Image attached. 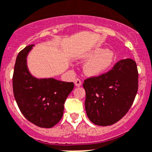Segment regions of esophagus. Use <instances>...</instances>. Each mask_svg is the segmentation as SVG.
<instances>
[{
	"instance_id": "obj_1",
	"label": "esophagus",
	"mask_w": 152,
	"mask_h": 152,
	"mask_svg": "<svg viewBox=\"0 0 152 152\" xmlns=\"http://www.w3.org/2000/svg\"><path fill=\"white\" fill-rule=\"evenodd\" d=\"M75 85L77 86V87H79V86H81V81L79 78L75 79Z\"/></svg>"
}]
</instances>
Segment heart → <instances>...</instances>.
<instances>
[{
	"label": "heart",
	"mask_w": 152,
	"mask_h": 152,
	"mask_svg": "<svg viewBox=\"0 0 152 152\" xmlns=\"http://www.w3.org/2000/svg\"><path fill=\"white\" fill-rule=\"evenodd\" d=\"M91 58L85 65L84 71L88 76L100 75L110 68L116 60V56L111 50L96 49L88 55Z\"/></svg>",
	"instance_id": "1"
}]
</instances>
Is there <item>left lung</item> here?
Returning a JSON list of instances; mask_svg holds the SVG:
<instances>
[{"instance_id":"obj_1","label":"left lung","mask_w":152,"mask_h":152,"mask_svg":"<svg viewBox=\"0 0 152 152\" xmlns=\"http://www.w3.org/2000/svg\"><path fill=\"white\" fill-rule=\"evenodd\" d=\"M85 110L91 122L110 126L130 110L138 88V71L132 59L118 61L110 71L84 81Z\"/></svg>"}]
</instances>
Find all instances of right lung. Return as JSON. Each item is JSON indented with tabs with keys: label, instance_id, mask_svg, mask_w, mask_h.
<instances>
[{
	"label": "right lung",
	"instance_id": "1",
	"mask_svg": "<svg viewBox=\"0 0 152 152\" xmlns=\"http://www.w3.org/2000/svg\"><path fill=\"white\" fill-rule=\"evenodd\" d=\"M33 46H26L17 56L12 78L14 96L29 122L50 128L62 118L64 105L75 85L54 78L33 77L27 67V56Z\"/></svg>",
	"mask_w": 152,
	"mask_h": 152
}]
</instances>
